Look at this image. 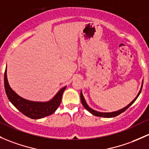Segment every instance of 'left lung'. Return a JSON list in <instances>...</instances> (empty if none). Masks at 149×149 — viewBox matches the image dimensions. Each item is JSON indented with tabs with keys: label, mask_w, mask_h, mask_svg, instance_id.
Returning a JSON list of instances; mask_svg holds the SVG:
<instances>
[{
	"label": "left lung",
	"mask_w": 149,
	"mask_h": 149,
	"mask_svg": "<svg viewBox=\"0 0 149 149\" xmlns=\"http://www.w3.org/2000/svg\"><path fill=\"white\" fill-rule=\"evenodd\" d=\"M142 87H143V81H142V84H141V89L140 91H139V93H138V95H136V97L135 98H134V100H133L132 101H131V103H129V104L128 105V106H126V107L123 108L122 109H120V110L118 111H114V112H110V113H103V112H98V111H96L93 110V109H92L91 108L89 107L88 106V104L86 102V100L85 98H84V95H83V93H82V91L81 92V103H82V105L84 106V107L88 111H89L91 113H92L93 115L95 116H99V117H105V118H112V117H115L116 116L119 115V114L121 113L124 112L126 110V109H128V108L130 107V106H131V105L133 104L134 102H135L136 100L137 99V98L139 97V95H140L141 92V89H142Z\"/></svg>",
	"instance_id": "8db88e82"
}]
</instances>
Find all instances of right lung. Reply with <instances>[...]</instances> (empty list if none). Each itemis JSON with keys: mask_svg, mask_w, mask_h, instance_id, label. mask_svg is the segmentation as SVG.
I'll list each match as a JSON object with an SVG mask.
<instances>
[{"mask_svg": "<svg viewBox=\"0 0 149 149\" xmlns=\"http://www.w3.org/2000/svg\"><path fill=\"white\" fill-rule=\"evenodd\" d=\"M4 86L6 95L11 103L22 113L33 119H39L51 115L56 111L61 102L62 95L66 86L61 89L56 95L46 102H38L24 99L10 87L7 79V70L4 73Z\"/></svg>", "mask_w": 149, "mask_h": 149, "instance_id": "right-lung-1", "label": "right lung"}]
</instances>
